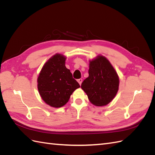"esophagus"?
Masks as SVG:
<instances>
[{"label": "esophagus", "mask_w": 155, "mask_h": 155, "mask_svg": "<svg viewBox=\"0 0 155 155\" xmlns=\"http://www.w3.org/2000/svg\"><path fill=\"white\" fill-rule=\"evenodd\" d=\"M78 83H79V85H81V83H82V81H83V79H81V78H80V79H78Z\"/></svg>", "instance_id": "obj_1"}]
</instances>
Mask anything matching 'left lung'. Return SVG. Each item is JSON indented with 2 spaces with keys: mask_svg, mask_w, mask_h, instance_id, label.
<instances>
[{
  "mask_svg": "<svg viewBox=\"0 0 155 155\" xmlns=\"http://www.w3.org/2000/svg\"><path fill=\"white\" fill-rule=\"evenodd\" d=\"M88 74L81 86L88 100L96 106L109 104L118 91L119 78L109 60L100 55L91 61Z\"/></svg>",
  "mask_w": 155,
  "mask_h": 155,
  "instance_id": "obj_1",
  "label": "left lung"
}]
</instances>
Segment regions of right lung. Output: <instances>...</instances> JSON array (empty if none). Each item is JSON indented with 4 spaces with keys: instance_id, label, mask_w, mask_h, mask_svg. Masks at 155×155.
Returning <instances> with one entry per match:
<instances>
[{
    "instance_id": "1",
    "label": "right lung",
    "mask_w": 155,
    "mask_h": 155,
    "mask_svg": "<svg viewBox=\"0 0 155 155\" xmlns=\"http://www.w3.org/2000/svg\"><path fill=\"white\" fill-rule=\"evenodd\" d=\"M63 55L55 54L46 62L37 79V87L43 101L51 107L58 108L68 101L79 84L65 67Z\"/></svg>"
}]
</instances>
